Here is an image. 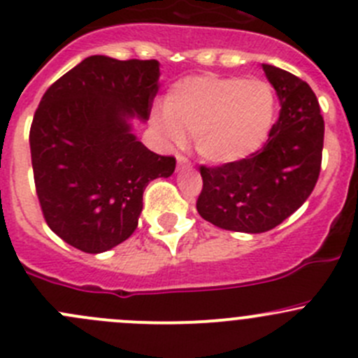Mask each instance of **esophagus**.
<instances>
[{
	"instance_id": "1",
	"label": "esophagus",
	"mask_w": 358,
	"mask_h": 358,
	"mask_svg": "<svg viewBox=\"0 0 358 358\" xmlns=\"http://www.w3.org/2000/svg\"><path fill=\"white\" fill-rule=\"evenodd\" d=\"M176 164H178V169H189L192 168V162L185 157V155L178 154L176 155Z\"/></svg>"
}]
</instances>
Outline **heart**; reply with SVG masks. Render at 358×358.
Returning a JSON list of instances; mask_svg holds the SVG:
<instances>
[{
	"label": "heart",
	"mask_w": 358,
	"mask_h": 358,
	"mask_svg": "<svg viewBox=\"0 0 358 358\" xmlns=\"http://www.w3.org/2000/svg\"><path fill=\"white\" fill-rule=\"evenodd\" d=\"M275 115L276 96L266 80L199 75L173 87L159 127L175 143L194 136L201 157L227 164L266 143Z\"/></svg>",
	"instance_id": "obj_1"
}]
</instances>
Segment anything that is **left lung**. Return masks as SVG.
<instances>
[{"mask_svg": "<svg viewBox=\"0 0 358 358\" xmlns=\"http://www.w3.org/2000/svg\"><path fill=\"white\" fill-rule=\"evenodd\" d=\"M262 69L282 105L264 147L241 161L199 168L197 211L225 231H271L303 206L320 175L325 126L317 96L285 69Z\"/></svg>", "mask_w": 358, "mask_h": 358, "instance_id": "obj_1", "label": "left lung"}]
</instances>
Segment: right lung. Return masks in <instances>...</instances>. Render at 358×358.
Here are the masks:
<instances>
[{
	"label": "right lung",
	"instance_id": "right-lung-1",
	"mask_svg": "<svg viewBox=\"0 0 358 358\" xmlns=\"http://www.w3.org/2000/svg\"><path fill=\"white\" fill-rule=\"evenodd\" d=\"M159 75L155 59L91 55L55 80L34 112L31 162L45 222L82 252L126 241L148 183L175 171V157L148 150L131 126L150 117Z\"/></svg>",
	"mask_w": 358,
	"mask_h": 358
}]
</instances>
